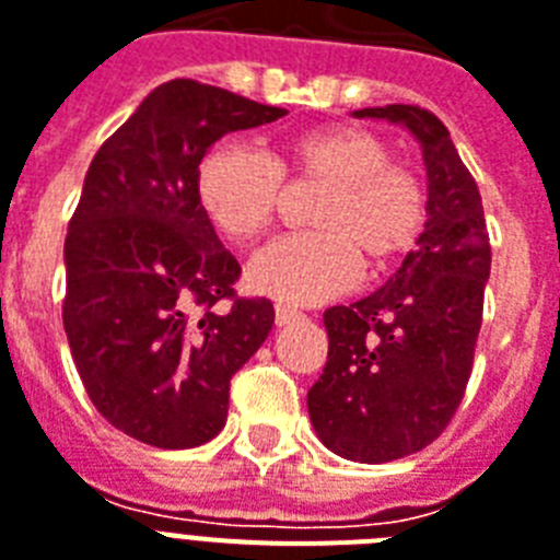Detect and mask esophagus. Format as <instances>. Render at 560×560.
<instances>
[{
  "label": "esophagus",
  "instance_id": "esophagus-1",
  "mask_svg": "<svg viewBox=\"0 0 560 560\" xmlns=\"http://www.w3.org/2000/svg\"><path fill=\"white\" fill-rule=\"evenodd\" d=\"M298 317H303V312H300V308L285 306V303H277V306H275V320H277V326H285V323L298 320Z\"/></svg>",
  "mask_w": 560,
  "mask_h": 560
}]
</instances>
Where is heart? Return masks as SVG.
Masks as SVG:
<instances>
[{
	"label": "heart",
	"mask_w": 560,
	"mask_h": 560,
	"mask_svg": "<svg viewBox=\"0 0 560 560\" xmlns=\"http://www.w3.org/2000/svg\"><path fill=\"white\" fill-rule=\"evenodd\" d=\"M283 171L326 183L314 231L271 240L254 254L248 283L285 303H320L358 283L363 260L386 262L415 246L427 220L420 179L392 163L389 148L363 128H312L271 156L240 140L217 142L197 168V197L220 234L252 243L269 229Z\"/></svg>",
	"instance_id": "1"
}]
</instances>
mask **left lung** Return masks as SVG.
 <instances>
[{"mask_svg":"<svg viewBox=\"0 0 560 560\" xmlns=\"http://www.w3.org/2000/svg\"><path fill=\"white\" fill-rule=\"evenodd\" d=\"M354 117L400 122L418 137L429 220L418 248L381 289L326 308L329 358L306 400L314 432L331 452L386 464L429 446L464 400L492 248L478 183L432 110L383 105Z\"/></svg>","mask_w":560,"mask_h":560,"instance_id":"left-lung-1","label":"left lung"}]
</instances>
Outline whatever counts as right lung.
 <instances>
[{
    "mask_svg": "<svg viewBox=\"0 0 560 560\" xmlns=\"http://www.w3.org/2000/svg\"><path fill=\"white\" fill-rule=\"evenodd\" d=\"M283 108L171 80L91 160L65 237L62 323L91 404L156 450H191L225 427L231 377L275 323L240 298V262L197 197V168L223 133Z\"/></svg>",
    "mask_w": 560,
    "mask_h": 560,
    "instance_id": "1",
    "label": "right lung"
}]
</instances>
